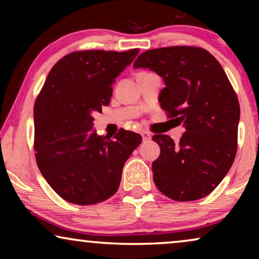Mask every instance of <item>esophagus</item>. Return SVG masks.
<instances>
[{"label":"esophagus","instance_id":"34e87169","mask_svg":"<svg viewBox=\"0 0 259 259\" xmlns=\"http://www.w3.org/2000/svg\"><path fill=\"white\" fill-rule=\"evenodd\" d=\"M141 137H143L144 141H147V140L151 139V134L148 132H143V133H141Z\"/></svg>","mask_w":259,"mask_h":259}]
</instances>
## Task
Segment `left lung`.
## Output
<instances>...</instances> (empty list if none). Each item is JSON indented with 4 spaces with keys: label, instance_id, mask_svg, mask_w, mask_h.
Returning a JSON list of instances; mask_svg holds the SVG:
<instances>
[{
    "label": "left lung",
    "instance_id": "8db88e82",
    "mask_svg": "<svg viewBox=\"0 0 259 259\" xmlns=\"http://www.w3.org/2000/svg\"><path fill=\"white\" fill-rule=\"evenodd\" d=\"M134 67L150 68L164 79L160 107L186 130L178 144L165 134L152 138L160 146L152 164L154 184L177 201L206 197L237 153L239 102L224 69L206 49L191 46L150 49Z\"/></svg>",
    "mask_w": 259,
    "mask_h": 259
}]
</instances>
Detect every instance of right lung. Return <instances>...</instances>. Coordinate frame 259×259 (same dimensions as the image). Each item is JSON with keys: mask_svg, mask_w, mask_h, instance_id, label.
Listing matches in <instances>:
<instances>
[{"mask_svg": "<svg viewBox=\"0 0 259 259\" xmlns=\"http://www.w3.org/2000/svg\"><path fill=\"white\" fill-rule=\"evenodd\" d=\"M139 49L76 51L53 66L34 105L38 169L62 199L93 205L119 189L122 167L141 137L120 130L114 139L92 131V112L111 101L115 77Z\"/></svg>", "mask_w": 259, "mask_h": 259, "instance_id": "add662e5", "label": "right lung"}]
</instances>
